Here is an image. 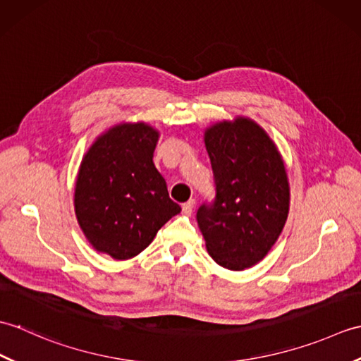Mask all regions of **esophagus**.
Here are the masks:
<instances>
[{"label": "esophagus", "mask_w": 361, "mask_h": 361, "mask_svg": "<svg viewBox=\"0 0 361 361\" xmlns=\"http://www.w3.org/2000/svg\"><path fill=\"white\" fill-rule=\"evenodd\" d=\"M194 204H195L194 200H189L183 204V214H185V216H190V214L194 212Z\"/></svg>", "instance_id": "obj_1"}]
</instances>
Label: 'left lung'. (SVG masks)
Instances as JSON below:
<instances>
[{
	"mask_svg": "<svg viewBox=\"0 0 361 361\" xmlns=\"http://www.w3.org/2000/svg\"><path fill=\"white\" fill-rule=\"evenodd\" d=\"M216 202L197 212L206 250L216 262L240 271L260 262L286 225L287 169L278 145L250 118L220 121L204 130Z\"/></svg>",
	"mask_w": 361,
	"mask_h": 361,
	"instance_id": "left-lung-1",
	"label": "left lung"
}]
</instances>
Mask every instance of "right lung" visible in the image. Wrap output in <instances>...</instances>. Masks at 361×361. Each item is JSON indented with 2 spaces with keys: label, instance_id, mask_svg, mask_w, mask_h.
<instances>
[{
  "label": "right lung",
  "instance_id": "add662e5",
  "mask_svg": "<svg viewBox=\"0 0 361 361\" xmlns=\"http://www.w3.org/2000/svg\"><path fill=\"white\" fill-rule=\"evenodd\" d=\"M158 140V130L145 122H121L99 135L82 158L75 217L91 247L116 260L140 255L181 211L153 164Z\"/></svg>",
  "mask_w": 361,
  "mask_h": 361
}]
</instances>
